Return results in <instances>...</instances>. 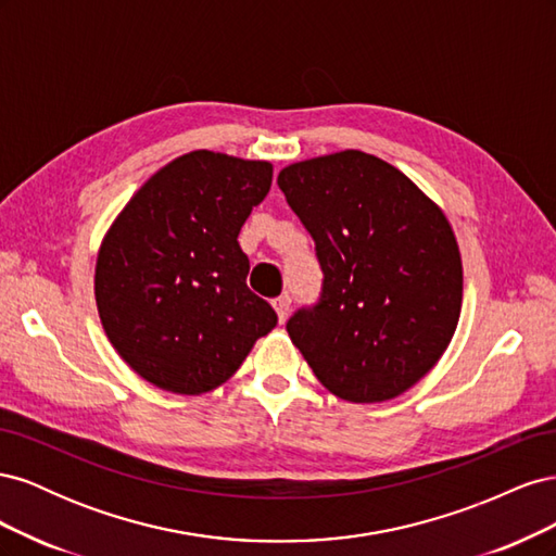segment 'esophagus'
I'll list each match as a JSON object with an SVG mask.
<instances>
[{
	"instance_id": "1",
	"label": "esophagus",
	"mask_w": 556,
	"mask_h": 556,
	"mask_svg": "<svg viewBox=\"0 0 556 556\" xmlns=\"http://www.w3.org/2000/svg\"><path fill=\"white\" fill-rule=\"evenodd\" d=\"M290 296H278L276 301H274V308H276V313H278V319H280V325L285 323V319H288V315H290Z\"/></svg>"
}]
</instances>
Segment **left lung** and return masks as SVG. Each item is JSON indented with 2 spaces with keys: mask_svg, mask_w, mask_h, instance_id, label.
Here are the masks:
<instances>
[{
  "mask_svg": "<svg viewBox=\"0 0 556 556\" xmlns=\"http://www.w3.org/2000/svg\"><path fill=\"white\" fill-rule=\"evenodd\" d=\"M278 188L325 274L317 304L290 317L292 343L333 396L396 399L443 357L459 323L464 268L450 220L362 150L285 166Z\"/></svg>",
  "mask_w": 556,
  "mask_h": 556,
  "instance_id": "obj_1",
  "label": "left lung"
}]
</instances>
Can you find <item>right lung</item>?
Wrapping results in <instances>:
<instances>
[{
    "label": "right lung",
    "instance_id": "1",
    "mask_svg": "<svg viewBox=\"0 0 556 556\" xmlns=\"http://www.w3.org/2000/svg\"><path fill=\"white\" fill-rule=\"evenodd\" d=\"M271 178V162L192 150L150 176L109 227L94 266L99 319L150 384L211 392L276 327V311L248 290L239 245Z\"/></svg>",
    "mask_w": 556,
    "mask_h": 556
}]
</instances>
